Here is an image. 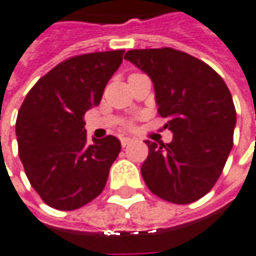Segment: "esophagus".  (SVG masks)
I'll return each instance as SVG.
<instances>
[{"label": "esophagus", "mask_w": 256, "mask_h": 256, "mask_svg": "<svg viewBox=\"0 0 256 256\" xmlns=\"http://www.w3.org/2000/svg\"><path fill=\"white\" fill-rule=\"evenodd\" d=\"M133 142V138H130V137H123V138H120V144H122V146H128V144H132Z\"/></svg>", "instance_id": "34e87169"}]
</instances>
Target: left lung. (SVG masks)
I'll use <instances>...</instances> for the list:
<instances>
[{"label":"left lung","instance_id":"obj_1","mask_svg":"<svg viewBox=\"0 0 256 256\" xmlns=\"http://www.w3.org/2000/svg\"><path fill=\"white\" fill-rule=\"evenodd\" d=\"M124 60L151 78L158 114L173 133L169 144L146 141V187L169 202H194L215 186L233 148L237 116L228 86L205 62L173 48L130 50Z\"/></svg>","mask_w":256,"mask_h":256}]
</instances>
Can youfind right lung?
I'll use <instances>...</instances> for the list:
<instances>
[{
    "instance_id": "right-lung-1",
    "label": "right lung",
    "mask_w": 256,
    "mask_h": 256,
    "mask_svg": "<svg viewBox=\"0 0 256 256\" xmlns=\"http://www.w3.org/2000/svg\"><path fill=\"white\" fill-rule=\"evenodd\" d=\"M123 54L91 52L60 62L32 87L18 112L19 158L32 187L51 208H82L106 184L120 141L106 136L88 144L83 118L100 104Z\"/></svg>"
}]
</instances>
